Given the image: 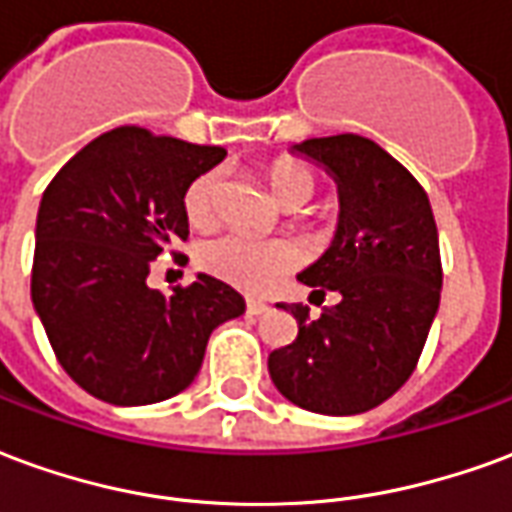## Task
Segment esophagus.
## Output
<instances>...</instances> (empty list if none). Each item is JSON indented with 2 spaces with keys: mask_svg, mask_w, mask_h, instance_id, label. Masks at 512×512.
Segmentation results:
<instances>
[{
  "mask_svg": "<svg viewBox=\"0 0 512 512\" xmlns=\"http://www.w3.org/2000/svg\"><path fill=\"white\" fill-rule=\"evenodd\" d=\"M246 312H249V315H266L268 304H263V301L249 299V301H246Z\"/></svg>",
  "mask_w": 512,
  "mask_h": 512,
  "instance_id": "obj_1",
  "label": "esophagus"
}]
</instances>
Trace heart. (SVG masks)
Here are the masks:
<instances>
[{"mask_svg":"<svg viewBox=\"0 0 512 512\" xmlns=\"http://www.w3.org/2000/svg\"><path fill=\"white\" fill-rule=\"evenodd\" d=\"M219 172H202L200 178L191 180L183 197V208L191 224L213 222L216 213V197H219ZM268 183L277 200L285 205L290 200L307 202L315 194V175L299 161H277L268 169ZM299 246L288 238H255L246 233H224L205 241L200 249V266L230 282L246 293H263L279 277H285L290 268L299 263Z\"/></svg>","mask_w":512,"mask_h":512,"instance_id":"heart-1","label":"heart"}]
</instances>
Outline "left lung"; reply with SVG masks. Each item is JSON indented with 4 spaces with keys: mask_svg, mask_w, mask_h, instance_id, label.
I'll return each mask as SVG.
<instances>
[{
    "mask_svg": "<svg viewBox=\"0 0 512 512\" xmlns=\"http://www.w3.org/2000/svg\"><path fill=\"white\" fill-rule=\"evenodd\" d=\"M290 153L337 183L332 244L299 274L337 304L318 321L290 307L299 337L268 356V373L299 408L351 417L381 406L417 367L439 312V233L425 189L373 139L315 136Z\"/></svg>",
    "mask_w": 512,
    "mask_h": 512,
    "instance_id": "8db88e82",
    "label": "left lung"
}]
</instances>
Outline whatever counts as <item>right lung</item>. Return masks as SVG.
<instances>
[{"instance_id":"add662e5","label":"right lung","mask_w":512,"mask_h":512,"mask_svg":"<svg viewBox=\"0 0 512 512\" xmlns=\"http://www.w3.org/2000/svg\"><path fill=\"white\" fill-rule=\"evenodd\" d=\"M224 156L123 126L82 147L43 191L32 304L65 373L98 400L175 397L200 373L213 329L244 315V296L208 274L172 296L147 285L150 263L189 238L191 180Z\"/></svg>"}]
</instances>
